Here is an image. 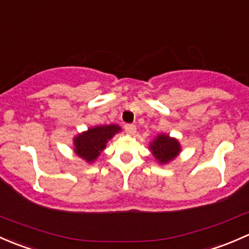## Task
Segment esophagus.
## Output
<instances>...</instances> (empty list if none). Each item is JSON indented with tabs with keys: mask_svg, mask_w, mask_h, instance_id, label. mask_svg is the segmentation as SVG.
Segmentation results:
<instances>
[{
	"mask_svg": "<svg viewBox=\"0 0 249 249\" xmlns=\"http://www.w3.org/2000/svg\"><path fill=\"white\" fill-rule=\"evenodd\" d=\"M124 129L129 135H134L135 132H136V126H135L134 124H126L124 126Z\"/></svg>",
	"mask_w": 249,
	"mask_h": 249,
	"instance_id": "34e87169",
	"label": "esophagus"
}]
</instances>
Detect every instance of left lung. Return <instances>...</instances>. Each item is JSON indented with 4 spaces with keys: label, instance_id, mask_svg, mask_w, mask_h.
<instances>
[{
    "label": "left lung",
    "instance_id": "8db88e82",
    "mask_svg": "<svg viewBox=\"0 0 249 249\" xmlns=\"http://www.w3.org/2000/svg\"><path fill=\"white\" fill-rule=\"evenodd\" d=\"M149 149L160 164H166L179 154L180 145L176 139H172L169 135L160 134L153 142H150Z\"/></svg>",
    "mask_w": 249,
    "mask_h": 249
}]
</instances>
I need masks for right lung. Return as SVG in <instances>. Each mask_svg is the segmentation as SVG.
Returning a JSON list of instances; mask_svg holds the SVG:
<instances>
[{
	"label": "right lung",
	"instance_id": "add662e5",
	"mask_svg": "<svg viewBox=\"0 0 249 249\" xmlns=\"http://www.w3.org/2000/svg\"><path fill=\"white\" fill-rule=\"evenodd\" d=\"M119 131H122V129L115 124L90 127L88 131L74 137V152L85 161L92 162L106 148V143Z\"/></svg>",
	"mask_w": 249,
	"mask_h": 249
}]
</instances>
